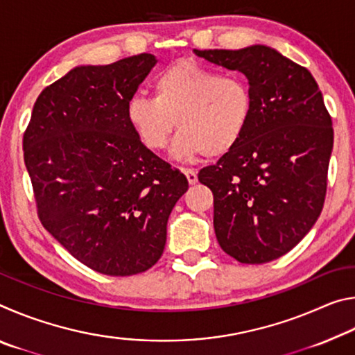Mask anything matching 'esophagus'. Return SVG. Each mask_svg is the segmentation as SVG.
I'll list each match as a JSON object with an SVG mask.
<instances>
[{
	"instance_id": "34e87169",
	"label": "esophagus",
	"mask_w": 355,
	"mask_h": 355,
	"mask_svg": "<svg viewBox=\"0 0 355 355\" xmlns=\"http://www.w3.org/2000/svg\"><path fill=\"white\" fill-rule=\"evenodd\" d=\"M183 173L188 178V183L189 184H196L197 183V172L192 171V169H183Z\"/></svg>"
}]
</instances>
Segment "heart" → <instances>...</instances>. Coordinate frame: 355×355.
<instances>
[{"instance_id": "obj_1", "label": "heart", "mask_w": 355, "mask_h": 355, "mask_svg": "<svg viewBox=\"0 0 355 355\" xmlns=\"http://www.w3.org/2000/svg\"><path fill=\"white\" fill-rule=\"evenodd\" d=\"M153 98L133 97L127 120L137 139L152 152L167 147L180 131L172 156L182 161L219 158L235 148L254 116L249 83L239 75H220L200 64L183 61L155 78Z\"/></svg>"}]
</instances>
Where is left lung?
I'll return each instance as SVG.
<instances>
[{
    "label": "left lung",
    "mask_w": 355,
    "mask_h": 355,
    "mask_svg": "<svg viewBox=\"0 0 355 355\" xmlns=\"http://www.w3.org/2000/svg\"><path fill=\"white\" fill-rule=\"evenodd\" d=\"M248 78L254 116L241 142L199 182L214 196V232L239 263L285 255L315 225L327 188L332 119L315 78L266 45L194 50Z\"/></svg>",
    "instance_id": "8db88e82"
}]
</instances>
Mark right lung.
I'll return each mask as SVG.
<instances>
[{"label":"right lung","mask_w":355,"mask_h":355,"mask_svg":"<svg viewBox=\"0 0 355 355\" xmlns=\"http://www.w3.org/2000/svg\"><path fill=\"white\" fill-rule=\"evenodd\" d=\"M156 64L148 53L80 65L35 100L23 136L39 219L78 261L106 275L147 271L188 191L182 172L142 146L127 105Z\"/></svg>","instance_id":"obj_1"}]
</instances>
